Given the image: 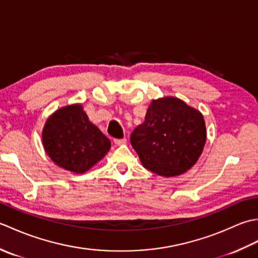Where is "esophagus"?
Wrapping results in <instances>:
<instances>
[{
  "label": "esophagus",
  "instance_id": "esophagus-1",
  "mask_svg": "<svg viewBox=\"0 0 258 258\" xmlns=\"http://www.w3.org/2000/svg\"><path fill=\"white\" fill-rule=\"evenodd\" d=\"M126 142H127V140L126 139H115L114 140L115 145H124V144H126Z\"/></svg>",
  "mask_w": 258,
  "mask_h": 258
}]
</instances>
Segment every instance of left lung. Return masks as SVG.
<instances>
[{"instance_id": "8db88e82", "label": "left lung", "mask_w": 258, "mask_h": 258, "mask_svg": "<svg viewBox=\"0 0 258 258\" xmlns=\"http://www.w3.org/2000/svg\"><path fill=\"white\" fill-rule=\"evenodd\" d=\"M206 142L201 112L175 97L153 101L145 120L131 135L143 166L161 176L185 173L199 160Z\"/></svg>"}]
</instances>
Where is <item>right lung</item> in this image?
Segmentation results:
<instances>
[{
	"label": "right lung",
	"mask_w": 258,
	"mask_h": 258,
	"mask_svg": "<svg viewBox=\"0 0 258 258\" xmlns=\"http://www.w3.org/2000/svg\"><path fill=\"white\" fill-rule=\"evenodd\" d=\"M42 141L54 163L75 173L86 172L111 149V142L78 104L59 108L46 120Z\"/></svg>",
	"instance_id": "1"
}]
</instances>
